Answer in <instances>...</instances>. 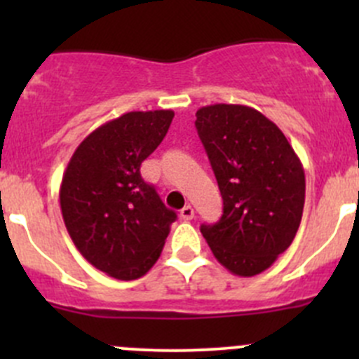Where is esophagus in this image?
Wrapping results in <instances>:
<instances>
[{"mask_svg":"<svg viewBox=\"0 0 359 359\" xmlns=\"http://www.w3.org/2000/svg\"><path fill=\"white\" fill-rule=\"evenodd\" d=\"M180 217L184 220H191L194 217V208L191 205H186L182 210H180Z\"/></svg>","mask_w":359,"mask_h":359,"instance_id":"1","label":"esophagus"}]
</instances>
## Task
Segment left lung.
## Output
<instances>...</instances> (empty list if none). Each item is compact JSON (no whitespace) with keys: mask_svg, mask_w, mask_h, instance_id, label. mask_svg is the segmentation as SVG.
<instances>
[{"mask_svg":"<svg viewBox=\"0 0 359 359\" xmlns=\"http://www.w3.org/2000/svg\"><path fill=\"white\" fill-rule=\"evenodd\" d=\"M196 130L224 201L201 226L215 259L236 276L260 274L292 245L302 219L306 175L287 137L253 107L198 109Z\"/></svg>","mask_w":359,"mask_h":359,"instance_id":"1","label":"left lung"}]
</instances>
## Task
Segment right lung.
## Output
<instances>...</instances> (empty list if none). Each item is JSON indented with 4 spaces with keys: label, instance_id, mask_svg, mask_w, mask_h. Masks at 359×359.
<instances>
[{
    "label": "right lung",
    "instance_id": "add662e5",
    "mask_svg": "<svg viewBox=\"0 0 359 359\" xmlns=\"http://www.w3.org/2000/svg\"><path fill=\"white\" fill-rule=\"evenodd\" d=\"M173 111H132L93 130L69 159L60 210L83 257L116 280L144 276L156 264L177 219L140 165L165 139Z\"/></svg>",
    "mask_w": 359,
    "mask_h": 359
}]
</instances>
